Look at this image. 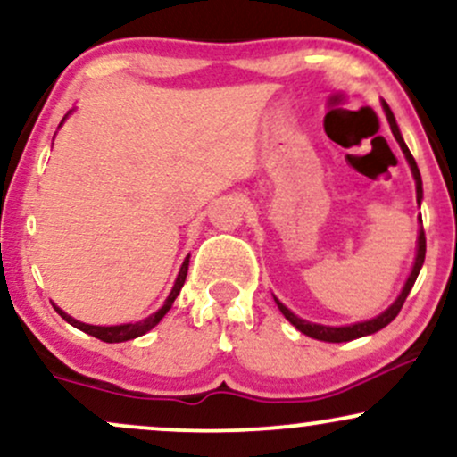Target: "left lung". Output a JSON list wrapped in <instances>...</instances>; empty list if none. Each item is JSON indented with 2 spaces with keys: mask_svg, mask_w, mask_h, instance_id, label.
Listing matches in <instances>:
<instances>
[{
  "mask_svg": "<svg viewBox=\"0 0 457 457\" xmlns=\"http://www.w3.org/2000/svg\"><path fill=\"white\" fill-rule=\"evenodd\" d=\"M382 107H385L386 120H389V124H391L393 137L397 139V144H400V148H402V152H403V156H406L408 165H411V171H412V176H414V185H417V202L421 204V197H423V187H421V174H419V167H417V162H414L412 154H411V150H408V145L403 144V139H402V133H400V129H397V122H395V118H393V113H391L389 104L385 103V104H382ZM419 217H421V214H419ZM423 260H426V232H423V228H421V229H419L417 258H414L412 272H411V277H408L406 286H403L402 295L395 298V303H393V305H391L389 309H386V312H382L380 316H376V318L367 320V322H356V324H350V327H322V324H313V322H307V320H301V318H298V316H295V313H292L290 309H287L286 305H283V303L277 301V298H275V303H277V307L281 309V313H283V316H286L287 320H290V322L295 324V327H296L298 330H301V333L309 335V337H313V339H320V342H330V344H342V342H350V339H356V337H365V335H371V333H376V330L385 328L386 324L391 322V320H395L397 313H400V309L403 307V301H406V296L411 295V290H412L414 281H417V277H419V270H421V266H423Z\"/></svg>",
  "mask_w": 457,
  "mask_h": 457,
  "instance_id": "8db88e82",
  "label": "left lung"
}]
</instances>
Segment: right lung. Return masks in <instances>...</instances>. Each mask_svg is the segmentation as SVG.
I'll return each mask as SVG.
<instances>
[{
	"label": "right lung",
	"mask_w": 457,
	"mask_h": 457,
	"mask_svg": "<svg viewBox=\"0 0 457 457\" xmlns=\"http://www.w3.org/2000/svg\"><path fill=\"white\" fill-rule=\"evenodd\" d=\"M187 270H188V258H187L185 262H182V266H180V272H178V279H176V283H174V287H171L170 296H167L165 305H162V307H161L159 312H156V313H152V316H148V318H145V320H139V322H135V324H118V327H94V324L79 322V320L71 318V316H68V313L62 312L60 307H55V305H54V307H55V312L60 313V316L66 320L68 324H72V327H75V328L83 330V333L92 335V337L101 339V342H107V344H120V342H129V339H135V337H139V335L148 333L150 328H154L156 324H159L161 320H162V316H165V313L170 312L171 305H174L176 296L180 295L182 286H185V279H187Z\"/></svg>",
	"instance_id": "1"
}]
</instances>
